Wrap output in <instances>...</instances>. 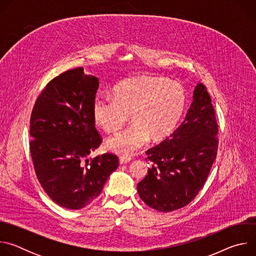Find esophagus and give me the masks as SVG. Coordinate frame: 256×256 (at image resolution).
<instances>
[{
    "label": "esophagus",
    "mask_w": 256,
    "mask_h": 256,
    "mask_svg": "<svg viewBox=\"0 0 256 256\" xmlns=\"http://www.w3.org/2000/svg\"><path fill=\"white\" fill-rule=\"evenodd\" d=\"M130 161H132L130 157H128V156H120V164H126V163H128Z\"/></svg>",
    "instance_id": "34e87169"
}]
</instances>
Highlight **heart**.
Returning <instances> with one entry per match:
<instances>
[{
    "instance_id": "b5f03b06",
    "label": "heart",
    "mask_w": 256,
    "mask_h": 256,
    "mask_svg": "<svg viewBox=\"0 0 256 256\" xmlns=\"http://www.w3.org/2000/svg\"><path fill=\"white\" fill-rule=\"evenodd\" d=\"M188 103L186 89L163 77L138 76L114 87V96L99 95L93 102L95 122L107 132L120 130L130 120L134 124L108 138L106 148L120 155H132L148 142L168 138L176 128Z\"/></svg>"
}]
</instances>
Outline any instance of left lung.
Returning a JSON list of instances; mask_svg holds the SVG:
<instances>
[{"label":"left lung","mask_w":256,"mask_h":256,"mask_svg":"<svg viewBox=\"0 0 256 256\" xmlns=\"http://www.w3.org/2000/svg\"><path fill=\"white\" fill-rule=\"evenodd\" d=\"M218 132L210 96L200 83L184 122L146 152L151 166L138 184L142 202L163 212L188 204L204 186L216 160Z\"/></svg>","instance_id":"obj_1"}]
</instances>
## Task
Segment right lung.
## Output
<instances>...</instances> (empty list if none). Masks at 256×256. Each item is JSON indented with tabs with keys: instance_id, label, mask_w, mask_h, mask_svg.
I'll list each match as a JSON object with an SVG mask.
<instances>
[{
	"instance_id": "obj_1",
	"label": "right lung",
	"mask_w": 256,
	"mask_h": 256,
	"mask_svg": "<svg viewBox=\"0 0 256 256\" xmlns=\"http://www.w3.org/2000/svg\"><path fill=\"white\" fill-rule=\"evenodd\" d=\"M98 86L82 66L66 70L46 84L30 116L36 176L56 204L70 210L92 202L120 163L112 153L87 159L102 142L92 110Z\"/></svg>"
}]
</instances>
